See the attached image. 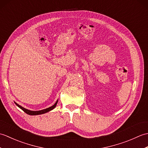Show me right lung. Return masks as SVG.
<instances>
[{
    "label": "right lung",
    "mask_w": 148,
    "mask_h": 148,
    "mask_svg": "<svg viewBox=\"0 0 148 148\" xmlns=\"http://www.w3.org/2000/svg\"><path fill=\"white\" fill-rule=\"evenodd\" d=\"M14 103H15V104L16 105V106L18 107V108H20L21 109L23 110V111L25 112H26L27 114H29V115H39V114H45V113H46V112H49V111H51V110H53V109H54V108H55V107H56V104H57V103H58V100H56V103H55L54 105L52 106H51V107H49V108H46V109H43V110H40V111H30V110L27 109H25V108H23V107H22V106H20L19 104H18L17 103H16V102H14Z\"/></svg>",
    "instance_id": "right-lung-1"
}]
</instances>
